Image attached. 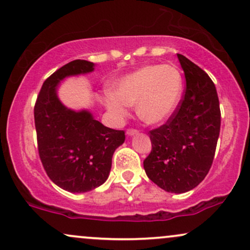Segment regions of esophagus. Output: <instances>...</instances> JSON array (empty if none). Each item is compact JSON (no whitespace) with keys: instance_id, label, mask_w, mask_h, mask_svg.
Instances as JSON below:
<instances>
[{"instance_id":"34e87169","label":"esophagus","mask_w":250,"mask_h":250,"mask_svg":"<svg viewBox=\"0 0 250 250\" xmlns=\"http://www.w3.org/2000/svg\"><path fill=\"white\" fill-rule=\"evenodd\" d=\"M137 133H139V130H137V129H134V128L127 129V135H128V136H133V135H136Z\"/></svg>"}]
</instances>
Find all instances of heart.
Returning <instances> with one entry per match:
<instances>
[{"mask_svg": "<svg viewBox=\"0 0 250 250\" xmlns=\"http://www.w3.org/2000/svg\"><path fill=\"white\" fill-rule=\"evenodd\" d=\"M183 93V77L171 64H151L123 76L115 94L108 93L103 103L115 119L127 115V105H135L136 114L148 125L162 123L179 107Z\"/></svg>", "mask_w": 250, "mask_h": 250, "instance_id": "1", "label": "heart"}]
</instances>
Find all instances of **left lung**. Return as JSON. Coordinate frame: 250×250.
I'll return each instance as SVG.
<instances>
[{
    "instance_id": "left-lung-1",
    "label": "left lung",
    "mask_w": 250,
    "mask_h": 250,
    "mask_svg": "<svg viewBox=\"0 0 250 250\" xmlns=\"http://www.w3.org/2000/svg\"><path fill=\"white\" fill-rule=\"evenodd\" d=\"M177 57L185 71V95L168 121L149 131L151 151L143 167L155 185L181 194L199 186L211 167L221 111L208 74L186 56L177 54Z\"/></svg>"
}]
</instances>
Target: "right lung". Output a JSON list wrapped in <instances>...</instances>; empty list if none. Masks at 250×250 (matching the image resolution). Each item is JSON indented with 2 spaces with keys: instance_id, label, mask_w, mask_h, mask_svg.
<instances>
[{
  "instance_id": "right-lung-1",
  "label": "right lung",
  "mask_w": 250,
  "mask_h": 250,
  "mask_svg": "<svg viewBox=\"0 0 250 250\" xmlns=\"http://www.w3.org/2000/svg\"><path fill=\"white\" fill-rule=\"evenodd\" d=\"M94 65L74 60L57 69L43 83L34 108L43 168L55 185L70 193H85L103 185L114 151L125 139L123 130L104 127L88 110L68 109L57 97V85L64 77L90 73Z\"/></svg>"
}]
</instances>
